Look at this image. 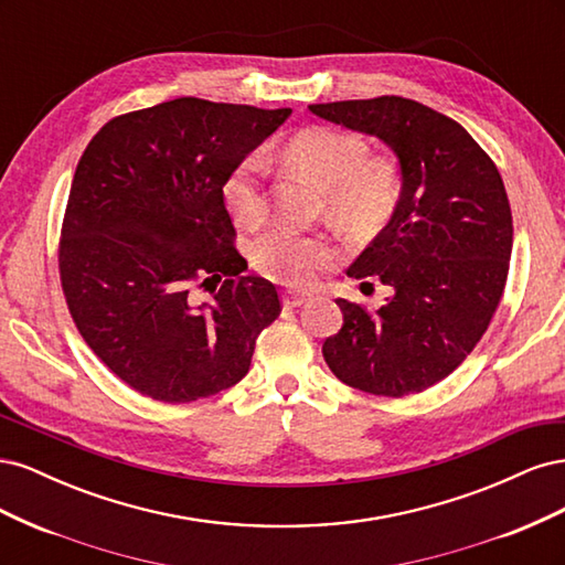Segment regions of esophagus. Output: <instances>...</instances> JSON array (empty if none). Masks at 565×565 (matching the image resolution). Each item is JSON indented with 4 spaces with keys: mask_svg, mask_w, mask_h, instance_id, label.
Masks as SVG:
<instances>
[{
    "mask_svg": "<svg viewBox=\"0 0 565 565\" xmlns=\"http://www.w3.org/2000/svg\"><path fill=\"white\" fill-rule=\"evenodd\" d=\"M306 301H311V295L292 292V289H287V292H282V303L287 306V309H297V306H303Z\"/></svg>",
    "mask_w": 565,
    "mask_h": 565,
    "instance_id": "1",
    "label": "esophagus"
}]
</instances>
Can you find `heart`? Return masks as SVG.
<instances>
[{
	"mask_svg": "<svg viewBox=\"0 0 565 565\" xmlns=\"http://www.w3.org/2000/svg\"><path fill=\"white\" fill-rule=\"evenodd\" d=\"M278 156L322 188L324 212L341 228L351 233L374 231L396 210L398 167L388 158L367 156V143L361 136L330 127H306L289 136L278 148ZM224 200L243 226L262 224L268 214V191L266 162L259 156H249L233 169L224 183ZM252 259L266 278L303 287L328 266L332 247L324 237L303 235L280 224L254 243Z\"/></svg>",
	"mask_w": 565,
	"mask_h": 565,
	"instance_id": "heart-1",
	"label": "heart"
}]
</instances>
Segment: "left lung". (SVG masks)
Returning a JSON list of instances; mask_svg holds the SVG:
<instances>
[{
	"label": "left lung",
	"mask_w": 565,
	"mask_h": 565,
	"mask_svg": "<svg viewBox=\"0 0 565 565\" xmlns=\"http://www.w3.org/2000/svg\"><path fill=\"white\" fill-rule=\"evenodd\" d=\"M309 110L377 136L401 167L391 221L347 270L377 278L391 297L377 313L337 299L344 324L324 339V363L374 396L419 393L465 361L498 311L514 245L502 177L465 127L417 100L380 96Z\"/></svg>",
	"instance_id": "8db88e82"
}]
</instances>
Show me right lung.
<instances>
[{"label":"right lung","mask_w":565,"mask_h":565,"mask_svg":"<svg viewBox=\"0 0 565 565\" xmlns=\"http://www.w3.org/2000/svg\"><path fill=\"white\" fill-rule=\"evenodd\" d=\"M289 115L183 96L110 119L79 158L61 231L63 295L89 349L152 401L231 388L280 316L276 285L245 276L224 183ZM198 281L212 302L192 299Z\"/></svg>","instance_id":"obj_1"}]
</instances>
